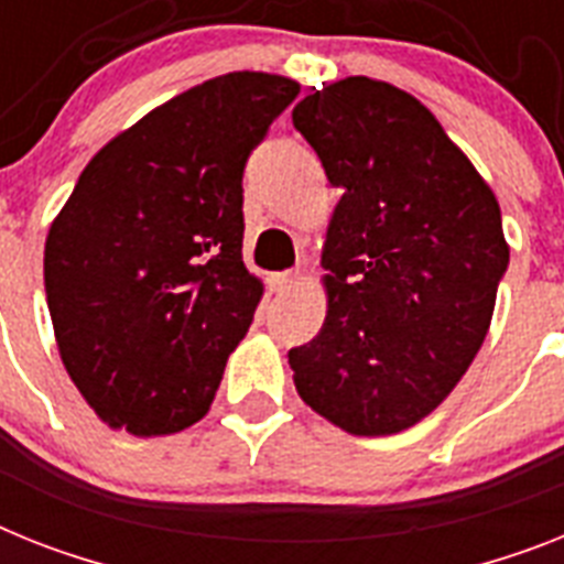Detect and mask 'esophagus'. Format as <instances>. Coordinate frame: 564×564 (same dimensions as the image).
<instances>
[{"label":"esophagus","mask_w":564,"mask_h":564,"mask_svg":"<svg viewBox=\"0 0 564 564\" xmlns=\"http://www.w3.org/2000/svg\"><path fill=\"white\" fill-rule=\"evenodd\" d=\"M297 283V272H274V274H269V286H272V292H290L292 286H295Z\"/></svg>","instance_id":"esophagus-1"}]
</instances>
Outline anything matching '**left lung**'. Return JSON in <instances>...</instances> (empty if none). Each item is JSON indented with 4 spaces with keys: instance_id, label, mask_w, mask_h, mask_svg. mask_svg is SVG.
Here are the masks:
<instances>
[{
    "instance_id": "1",
    "label": "left lung",
    "mask_w": 564,
    "mask_h": 564,
    "mask_svg": "<svg viewBox=\"0 0 564 564\" xmlns=\"http://www.w3.org/2000/svg\"><path fill=\"white\" fill-rule=\"evenodd\" d=\"M340 200L321 333L295 390L335 427L392 435L442 404L481 349L510 260L494 188L413 94L347 77L292 108Z\"/></svg>"
}]
</instances>
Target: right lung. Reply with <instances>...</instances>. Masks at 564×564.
I'll use <instances>...</instances> for the list:
<instances>
[{
    "instance_id": "right-lung-1",
    "label": "right lung",
    "mask_w": 564,
    "mask_h": 564,
    "mask_svg": "<svg viewBox=\"0 0 564 564\" xmlns=\"http://www.w3.org/2000/svg\"><path fill=\"white\" fill-rule=\"evenodd\" d=\"M301 85L231 70L120 131L45 240L70 381L99 421L169 435L209 413L263 283L243 267V165Z\"/></svg>"
}]
</instances>
